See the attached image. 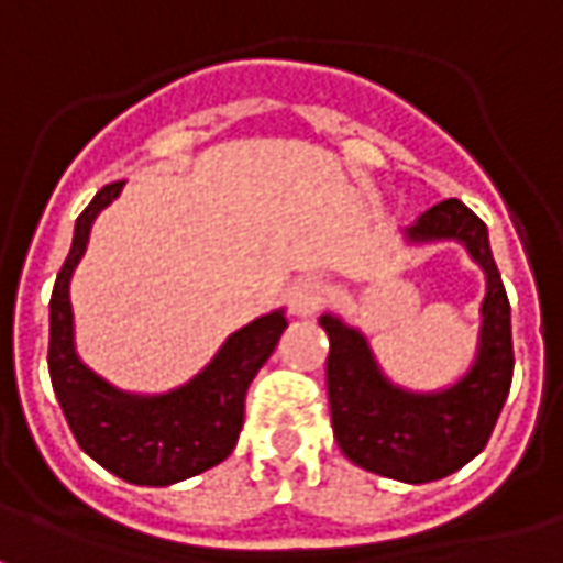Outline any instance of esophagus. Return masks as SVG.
Here are the masks:
<instances>
[{
    "instance_id": "obj_1",
    "label": "esophagus",
    "mask_w": 563,
    "mask_h": 563,
    "mask_svg": "<svg viewBox=\"0 0 563 563\" xmlns=\"http://www.w3.org/2000/svg\"><path fill=\"white\" fill-rule=\"evenodd\" d=\"M331 286L325 277H317V274H307V277H298L289 289V307H292L295 317H313L322 307L329 305Z\"/></svg>"
}]
</instances>
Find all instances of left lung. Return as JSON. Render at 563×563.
I'll list each match as a JSON object with an SVG mask.
<instances>
[{"label":"left lung","mask_w":563,"mask_h":563,"mask_svg":"<svg viewBox=\"0 0 563 563\" xmlns=\"http://www.w3.org/2000/svg\"><path fill=\"white\" fill-rule=\"evenodd\" d=\"M413 241L455 238L483 265L485 289L479 353L464 377L446 391L413 395L379 374L367 341L338 317L319 319L329 334L331 428L346 459L379 476L401 483H431L476 459L488 437L512 383V331L509 298L500 280L485 222L459 198H446L428 208L407 229Z\"/></svg>","instance_id":"left-lung-1"}]
</instances>
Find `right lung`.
Masks as SVG:
<instances>
[{
	"instance_id": "obj_1",
	"label": "right lung",
	"mask_w": 563,
	"mask_h": 563,
	"mask_svg": "<svg viewBox=\"0 0 563 563\" xmlns=\"http://www.w3.org/2000/svg\"><path fill=\"white\" fill-rule=\"evenodd\" d=\"M123 180L102 186L75 222V238L51 295L47 367L56 401L78 446L132 485H172L229 459L244 424L250 383L274 353L286 329L283 310L234 331L217 358L184 389L139 398L111 389L92 374L71 343L68 280L87 250L96 213L108 208Z\"/></svg>"
}]
</instances>
